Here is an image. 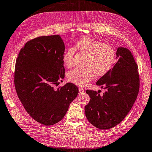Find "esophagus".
I'll use <instances>...</instances> for the list:
<instances>
[{
  "label": "esophagus",
  "instance_id": "obj_1",
  "mask_svg": "<svg viewBox=\"0 0 152 152\" xmlns=\"http://www.w3.org/2000/svg\"><path fill=\"white\" fill-rule=\"evenodd\" d=\"M78 90H79L80 94H83L84 92V89L82 87H78Z\"/></svg>",
  "mask_w": 152,
  "mask_h": 152
}]
</instances>
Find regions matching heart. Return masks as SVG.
I'll list each match as a JSON object with an SVG mask.
<instances>
[{"label": "heart", "mask_w": 152, "mask_h": 152, "mask_svg": "<svg viewBox=\"0 0 152 152\" xmlns=\"http://www.w3.org/2000/svg\"><path fill=\"white\" fill-rule=\"evenodd\" d=\"M74 47L87 54L84 64L86 67L75 68L69 73V81L78 86H86L95 75L101 77L106 74L116 59V53L112 46L89 37H81ZM74 53V48H70L64 53L63 60L66 66H70L72 64Z\"/></svg>", "instance_id": "obj_1"}]
</instances>
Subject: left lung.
I'll return each mask as SVG.
<instances>
[{"instance_id": "obj_1", "label": "left lung", "mask_w": 152, "mask_h": 152, "mask_svg": "<svg viewBox=\"0 0 152 152\" xmlns=\"http://www.w3.org/2000/svg\"><path fill=\"white\" fill-rule=\"evenodd\" d=\"M116 56L118 60L113 67L96 83L105 90L104 94L86 90L90 98L85 107L86 117L91 124L101 130L113 128L122 122L138 94V66L131 52L125 47H118Z\"/></svg>"}]
</instances>
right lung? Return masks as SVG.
I'll return each mask as SVG.
<instances>
[{
  "instance_id": "1",
  "label": "right lung",
  "mask_w": 152,
  "mask_h": 152,
  "mask_svg": "<svg viewBox=\"0 0 152 152\" xmlns=\"http://www.w3.org/2000/svg\"><path fill=\"white\" fill-rule=\"evenodd\" d=\"M65 44L58 35L27 42L16 60L15 87L27 112L37 122L52 125L60 122L78 94L72 83L53 88L65 77Z\"/></svg>"
}]
</instances>
